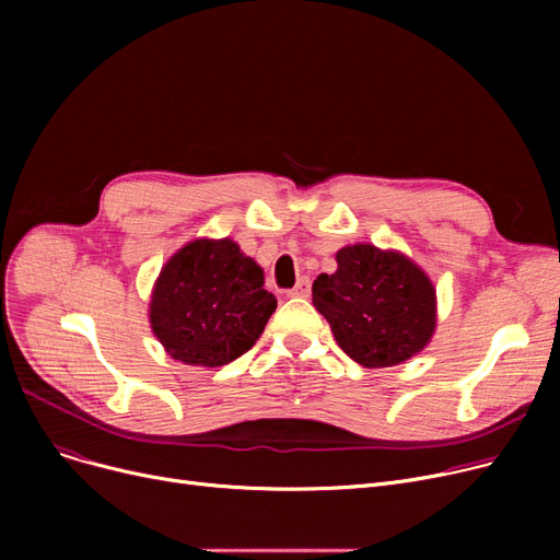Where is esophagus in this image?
I'll return each instance as SVG.
<instances>
[{"instance_id":"1","label":"esophagus","mask_w":560,"mask_h":560,"mask_svg":"<svg viewBox=\"0 0 560 560\" xmlns=\"http://www.w3.org/2000/svg\"><path fill=\"white\" fill-rule=\"evenodd\" d=\"M308 295H311V281H308V277H302L295 288L288 290V298H308Z\"/></svg>"}]
</instances>
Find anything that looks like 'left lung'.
I'll use <instances>...</instances> for the list:
<instances>
[{"mask_svg": "<svg viewBox=\"0 0 560 560\" xmlns=\"http://www.w3.org/2000/svg\"><path fill=\"white\" fill-rule=\"evenodd\" d=\"M338 270L313 281V306L334 338L363 368H390L422 351L435 331V288L399 252L347 245Z\"/></svg>", "mask_w": 560, "mask_h": 560, "instance_id": "left-lung-1", "label": "left lung"}]
</instances>
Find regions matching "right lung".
<instances>
[{
	"instance_id": "1",
	"label": "right lung",
	"mask_w": 560,
	"mask_h": 560,
	"mask_svg": "<svg viewBox=\"0 0 560 560\" xmlns=\"http://www.w3.org/2000/svg\"><path fill=\"white\" fill-rule=\"evenodd\" d=\"M260 265L231 238L184 245L154 283L150 322L167 354L186 365L220 368L256 345L277 298Z\"/></svg>"
}]
</instances>
